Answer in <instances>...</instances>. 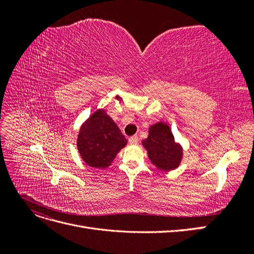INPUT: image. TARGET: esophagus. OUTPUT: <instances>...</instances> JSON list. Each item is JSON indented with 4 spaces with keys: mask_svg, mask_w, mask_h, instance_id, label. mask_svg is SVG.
<instances>
[{
    "mask_svg": "<svg viewBox=\"0 0 254 254\" xmlns=\"http://www.w3.org/2000/svg\"><path fill=\"white\" fill-rule=\"evenodd\" d=\"M128 142H129V144H136L137 142H139V136H137V135H133V136H131V137H129Z\"/></svg>",
    "mask_w": 254,
    "mask_h": 254,
    "instance_id": "34e87169",
    "label": "esophagus"
}]
</instances>
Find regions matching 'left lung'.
I'll use <instances>...</instances> for the list:
<instances>
[{
    "mask_svg": "<svg viewBox=\"0 0 254 254\" xmlns=\"http://www.w3.org/2000/svg\"><path fill=\"white\" fill-rule=\"evenodd\" d=\"M148 158L159 170L171 171L179 166L182 159L181 145L175 142L171 128L163 122L153 124L149 134L142 142Z\"/></svg>",
    "mask_w": 254,
    "mask_h": 254,
    "instance_id": "left-lung-1",
    "label": "left lung"
}]
</instances>
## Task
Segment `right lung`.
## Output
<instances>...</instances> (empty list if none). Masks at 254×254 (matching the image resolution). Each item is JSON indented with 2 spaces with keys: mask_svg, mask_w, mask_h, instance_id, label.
<instances>
[{
  "mask_svg": "<svg viewBox=\"0 0 254 254\" xmlns=\"http://www.w3.org/2000/svg\"><path fill=\"white\" fill-rule=\"evenodd\" d=\"M127 144L114 121L103 109L95 111L83 123L77 137V149L89 166L108 167Z\"/></svg>",
  "mask_w": 254,
  "mask_h": 254,
  "instance_id": "right-lung-1",
  "label": "right lung"
}]
</instances>
